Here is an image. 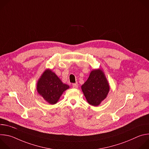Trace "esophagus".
Instances as JSON below:
<instances>
[{
    "instance_id": "esophagus-1",
    "label": "esophagus",
    "mask_w": 149,
    "mask_h": 149,
    "mask_svg": "<svg viewBox=\"0 0 149 149\" xmlns=\"http://www.w3.org/2000/svg\"><path fill=\"white\" fill-rule=\"evenodd\" d=\"M78 87V83H74V84H72V87L74 88H77Z\"/></svg>"
}]
</instances>
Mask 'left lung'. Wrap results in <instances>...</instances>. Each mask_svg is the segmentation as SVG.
Masks as SVG:
<instances>
[{
  "label": "left lung",
  "instance_id": "1",
  "mask_svg": "<svg viewBox=\"0 0 149 149\" xmlns=\"http://www.w3.org/2000/svg\"><path fill=\"white\" fill-rule=\"evenodd\" d=\"M82 91L88 102L98 106L106 98L110 86L104 73L100 69L91 71L88 79L81 86Z\"/></svg>",
  "mask_w": 149,
  "mask_h": 149
}]
</instances>
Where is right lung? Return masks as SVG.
<instances>
[{"mask_svg": "<svg viewBox=\"0 0 149 149\" xmlns=\"http://www.w3.org/2000/svg\"><path fill=\"white\" fill-rule=\"evenodd\" d=\"M38 94L50 104H56L62 93L70 88L51 70H46L37 82Z\"/></svg>", "mask_w": 149, "mask_h": 149, "instance_id": "obj_1", "label": "right lung"}]
</instances>
